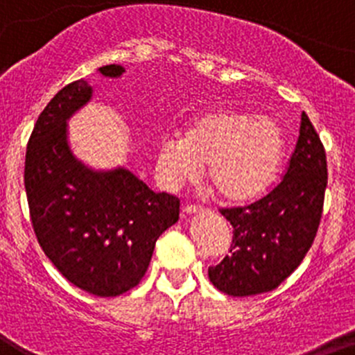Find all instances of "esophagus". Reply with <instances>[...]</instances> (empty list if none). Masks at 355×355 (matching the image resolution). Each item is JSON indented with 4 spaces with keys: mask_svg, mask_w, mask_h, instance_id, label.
<instances>
[{
    "mask_svg": "<svg viewBox=\"0 0 355 355\" xmlns=\"http://www.w3.org/2000/svg\"><path fill=\"white\" fill-rule=\"evenodd\" d=\"M203 207L200 205H194V203H187V205H184V209H182V212L184 214H198V212H203Z\"/></svg>",
    "mask_w": 355,
    "mask_h": 355,
    "instance_id": "1",
    "label": "esophagus"
}]
</instances>
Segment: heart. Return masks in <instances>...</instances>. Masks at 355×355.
<instances>
[{"instance_id": "obj_1", "label": "heart", "mask_w": 355, "mask_h": 355, "mask_svg": "<svg viewBox=\"0 0 355 355\" xmlns=\"http://www.w3.org/2000/svg\"><path fill=\"white\" fill-rule=\"evenodd\" d=\"M283 130L270 116L212 110L194 116L182 138L162 139L155 157L159 180L178 189L209 162L210 185L226 200H248L272 182L283 157Z\"/></svg>"}]
</instances>
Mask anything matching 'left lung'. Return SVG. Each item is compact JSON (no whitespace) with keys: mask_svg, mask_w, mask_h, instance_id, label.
I'll return each instance as SVG.
<instances>
[{"mask_svg":"<svg viewBox=\"0 0 355 355\" xmlns=\"http://www.w3.org/2000/svg\"><path fill=\"white\" fill-rule=\"evenodd\" d=\"M327 187V157L308 114L281 180L242 207L221 209L233 228L230 254L209 267L217 290L233 297L270 292L304 260L317 237Z\"/></svg>","mask_w":355,"mask_h":355,"instance_id":"1","label":"left lung"}]
</instances>
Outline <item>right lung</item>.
<instances>
[{"label":"right lung","instance_id":"right-lung-1","mask_svg":"<svg viewBox=\"0 0 355 355\" xmlns=\"http://www.w3.org/2000/svg\"><path fill=\"white\" fill-rule=\"evenodd\" d=\"M98 70L110 78L123 72ZM90 97L79 79L44 107L28 141L24 187L33 232L54 267L85 292L116 297L139 285L157 239L178 221L180 200L154 193L123 168L98 173L72 155L67 118Z\"/></svg>","mask_w":355,"mask_h":355}]
</instances>
